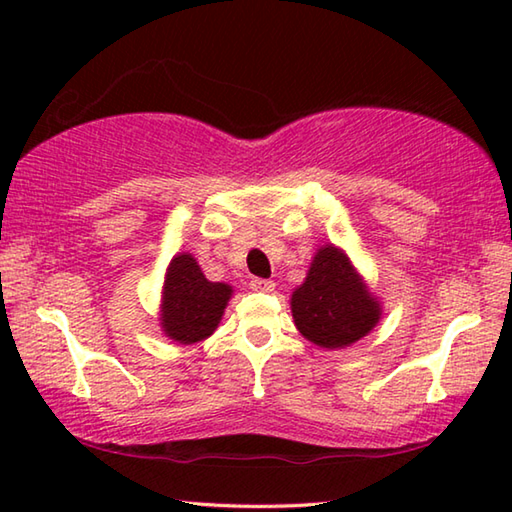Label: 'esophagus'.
Returning <instances> with one entry per match:
<instances>
[{
  "label": "esophagus",
  "mask_w": 512,
  "mask_h": 512,
  "mask_svg": "<svg viewBox=\"0 0 512 512\" xmlns=\"http://www.w3.org/2000/svg\"><path fill=\"white\" fill-rule=\"evenodd\" d=\"M250 288L255 292H273L275 290V281L270 279H253L250 281Z\"/></svg>",
  "instance_id": "34e87169"
}]
</instances>
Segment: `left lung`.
<instances>
[{"mask_svg": "<svg viewBox=\"0 0 512 512\" xmlns=\"http://www.w3.org/2000/svg\"><path fill=\"white\" fill-rule=\"evenodd\" d=\"M290 308L297 330L328 350L363 339L383 312L363 277L334 244L317 250L306 281L292 292Z\"/></svg>", "mask_w": 512, "mask_h": 512, "instance_id": "8db88e82", "label": "left lung"}]
</instances>
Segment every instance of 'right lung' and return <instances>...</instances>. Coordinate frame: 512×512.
I'll list each match as a JSON object with an SVG mask.
<instances>
[{"label":"right lung","mask_w":512,"mask_h":512,"mask_svg":"<svg viewBox=\"0 0 512 512\" xmlns=\"http://www.w3.org/2000/svg\"><path fill=\"white\" fill-rule=\"evenodd\" d=\"M231 295V286L204 277L193 255H176L171 259L162 286V332L184 345L209 339L220 325Z\"/></svg>","instance_id":"add662e5"}]
</instances>
